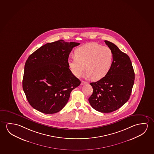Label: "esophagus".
<instances>
[{
    "label": "esophagus",
    "instance_id": "esophagus-1",
    "mask_svg": "<svg viewBox=\"0 0 154 154\" xmlns=\"http://www.w3.org/2000/svg\"><path fill=\"white\" fill-rule=\"evenodd\" d=\"M87 82H85V81H82V82H81V85H84V84H87Z\"/></svg>",
    "mask_w": 154,
    "mask_h": 154
}]
</instances>
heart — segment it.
<instances>
[{
    "mask_svg": "<svg viewBox=\"0 0 154 154\" xmlns=\"http://www.w3.org/2000/svg\"><path fill=\"white\" fill-rule=\"evenodd\" d=\"M114 59V53L109 47L88 43L75 50V57L68 60V65L76 77L82 76L86 66L88 77L98 81L108 73Z\"/></svg>",
    "mask_w": 154,
    "mask_h": 154,
    "instance_id": "obj_1",
    "label": "heart"
}]
</instances>
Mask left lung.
<instances>
[{
	"instance_id": "8db88e82",
	"label": "left lung",
	"mask_w": 154,
	"mask_h": 154,
	"mask_svg": "<svg viewBox=\"0 0 154 154\" xmlns=\"http://www.w3.org/2000/svg\"><path fill=\"white\" fill-rule=\"evenodd\" d=\"M104 42L114 53L113 64L104 77L90 83L93 93L88 101L97 111L109 113L120 108L130 99L135 74L128 55L113 43L107 40Z\"/></svg>"
}]
</instances>
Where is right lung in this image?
Here are the masks:
<instances>
[{"mask_svg":"<svg viewBox=\"0 0 154 154\" xmlns=\"http://www.w3.org/2000/svg\"><path fill=\"white\" fill-rule=\"evenodd\" d=\"M79 44L58 40L46 44L29 57L22 87L34 109L44 114H55L66 105L71 91L81 84L68 65L70 53Z\"/></svg>","mask_w":154,"mask_h":154,"instance_id":"add662e5","label":"right lung"}]
</instances>
